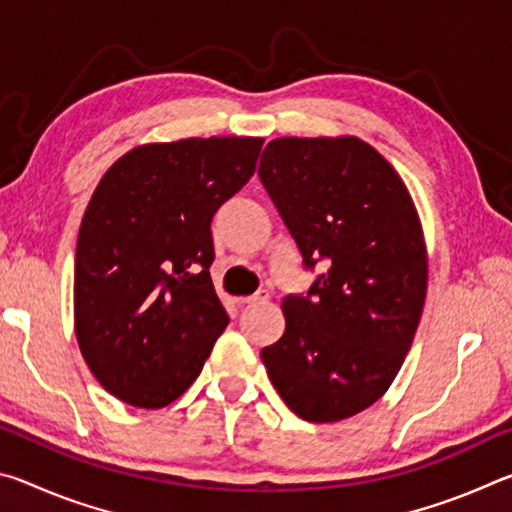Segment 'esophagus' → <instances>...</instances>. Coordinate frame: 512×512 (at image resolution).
Returning <instances> with one entry per match:
<instances>
[{"label": "esophagus", "instance_id": "34e87169", "mask_svg": "<svg viewBox=\"0 0 512 512\" xmlns=\"http://www.w3.org/2000/svg\"><path fill=\"white\" fill-rule=\"evenodd\" d=\"M268 300V293L266 291H257L253 296H246V298H239L237 302L239 305H259V302H266Z\"/></svg>", "mask_w": 512, "mask_h": 512}]
</instances>
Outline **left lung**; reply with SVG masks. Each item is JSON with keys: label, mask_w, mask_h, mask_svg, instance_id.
Segmentation results:
<instances>
[{"label": "left lung", "mask_w": 512, "mask_h": 512, "mask_svg": "<svg viewBox=\"0 0 512 512\" xmlns=\"http://www.w3.org/2000/svg\"><path fill=\"white\" fill-rule=\"evenodd\" d=\"M259 180L316 275L282 300V339L262 350L298 418L339 422L393 384L427 296L422 225L397 171L359 137H277Z\"/></svg>", "instance_id": "left-lung-1"}]
</instances>
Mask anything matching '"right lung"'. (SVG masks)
Here are the masks:
<instances>
[{"label":"right lung","instance_id":"right-lung-1","mask_svg":"<svg viewBox=\"0 0 512 512\" xmlns=\"http://www.w3.org/2000/svg\"><path fill=\"white\" fill-rule=\"evenodd\" d=\"M262 144H144L94 189L76 241L74 327L92 375L121 402L162 409L201 375L228 325L210 225L255 173Z\"/></svg>","mask_w":512,"mask_h":512}]
</instances>
